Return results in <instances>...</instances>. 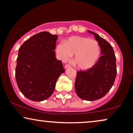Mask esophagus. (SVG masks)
<instances>
[{
	"label": "esophagus",
	"mask_w": 133,
	"mask_h": 133,
	"mask_svg": "<svg viewBox=\"0 0 133 133\" xmlns=\"http://www.w3.org/2000/svg\"><path fill=\"white\" fill-rule=\"evenodd\" d=\"M70 67H71V65H70L69 64H66V65H65V69L69 68H70Z\"/></svg>",
	"instance_id": "obj_1"
}]
</instances>
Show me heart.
Returning <instances> with one entry per match:
<instances>
[{
  "instance_id": "1",
  "label": "heart",
  "mask_w": 133,
  "mask_h": 133,
  "mask_svg": "<svg viewBox=\"0 0 133 133\" xmlns=\"http://www.w3.org/2000/svg\"><path fill=\"white\" fill-rule=\"evenodd\" d=\"M58 57L63 61L75 55L74 62L77 68L87 70L97 62L101 53L99 43L95 40L81 36H72L59 44L56 48Z\"/></svg>"
}]
</instances>
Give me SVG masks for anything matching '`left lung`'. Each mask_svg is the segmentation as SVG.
Returning a JSON list of instances; mask_svg holds the SVG:
<instances>
[{
    "mask_svg": "<svg viewBox=\"0 0 133 133\" xmlns=\"http://www.w3.org/2000/svg\"><path fill=\"white\" fill-rule=\"evenodd\" d=\"M93 34L101 50V56L91 68L77 72L75 90L79 97L88 101L102 98L107 94L115 81L116 60L111 45L97 34Z\"/></svg>",
    "mask_w": 133,
    "mask_h": 133,
    "instance_id": "left-lung-1",
    "label": "left lung"
}]
</instances>
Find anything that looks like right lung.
<instances>
[{
	"label": "right lung",
	"mask_w": 133,
	"mask_h": 133,
	"mask_svg": "<svg viewBox=\"0 0 133 133\" xmlns=\"http://www.w3.org/2000/svg\"><path fill=\"white\" fill-rule=\"evenodd\" d=\"M57 37L48 32H41L20 47L16 79L20 91L29 100L40 102L50 97L58 78L65 72L54 51Z\"/></svg>",
	"instance_id": "right-lung-1"
}]
</instances>
